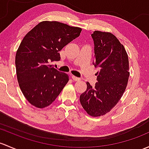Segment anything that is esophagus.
<instances>
[{
	"instance_id": "34e87169",
	"label": "esophagus",
	"mask_w": 149,
	"mask_h": 149,
	"mask_svg": "<svg viewBox=\"0 0 149 149\" xmlns=\"http://www.w3.org/2000/svg\"><path fill=\"white\" fill-rule=\"evenodd\" d=\"M72 79H73V80H74V81H80V80H81L80 78L76 77V76H72Z\"/></svg>"
}]
</instances>
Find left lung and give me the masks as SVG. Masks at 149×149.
Instances as JSON below:
<instances>
[{
    "label": "left lung",
    "mask_w": 149,
    "mask_h": 149,
    "mask_svg": "<svg viewBox=\"0 0 149 149\" xmlns=\"http://www.w3.org/2000/svg\"><path fill=\"white\" fill-rule=\"evenodd\" d=\"M94 43L95 60L99 68L94 86L86 83L87 89L80 95L84 110L91 116L109 112L123 95L129 77L127 53L119 40L111 33L95 31L91 34Z\"/></svg>",
    "instance_id": "left-lung-1"
}]
</instances>
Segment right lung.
I'll list each match as a JSON object with an SVG mask.
<instances>
[{
  "instance_id": "right-lung-1",
  "label": "right lung",
  "mask_w": 149,
  "mask_h": 149,
  "mask_svg": "<svg viewBox=\"0 0 149 149\" xmlns=\"http://www.w3.org/2000/svg\"><path fill=\"white\" fill-rule=\"evenodd\" d=\"M81 29L57 21H43L22 40L15 55L21 90L28 101L45 108L56 100L68 82V76L50 63L60 61L59 51L80 36Z\"/></svg>"
}]
</instances>
